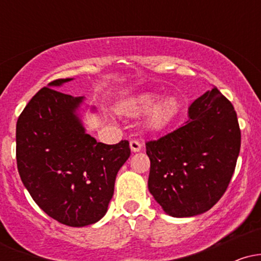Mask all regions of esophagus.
I'll return each instance as SVG.
<instances>
[{"mask_svg":"<svg viewBox=\"0 0 261 261\" xmlns=\"http://www.w3.org/2000/svg\"><path fill=\"white\" fill-rule=\"evenodd\" d=\"M141 148H142V145H141L139 141H136V140L130 141V149H131V152H133V153L140 152Z\"/></svg>","mask_w":261,"mask_h":261,"instance_id":"1","label":"esophagus"}]
</instances>
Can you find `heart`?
<instances>
[{"instance_id": "1", "label": "heart", "mask_w": 261, "mask_h": 261, "mask_svg": "<svg viewBox=\"0 0 261 261\" xmlns=\"http://www.w3.org/2000/svg\"><path fill=\"white\" fill-rule=\"evenodd\" d=\"M160 94L153 92L142 93L137 97L131 98L125 103L122 112L127 115H140L147 113L152 107L154 109L149 112L147 119L145 121V126L147 130L158 131L170 124L173 118L178 112V101L174 97L163 98L160 103Z\"/></svg>"}]
</instances>
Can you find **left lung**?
I'll list each match as a JSON object with an SVG mask.
<instances>
[{
	"instance_id": "8db88e82",
	"label": "left lung",
	"mask_w": 261,
	"mask_h": 261,
	"mask_svg": "<svg viewBox=\"0 0 261 261\" xmlns=\"http://www.w3.org/2000/svg\"><path fill=\"white\" fill-rule=\"evenodd\" d=\"M188 121L146 142L148 190L172 217L208 211L228 187L241 149L234 108L215 87L191 103Z\"/></svg>"
}]
</instances>
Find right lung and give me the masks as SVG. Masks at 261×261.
<instances>
[{"instance_id":"1","label":"right lung","mask_w":261,"mask_h":261,"mask_svg":"<svg viewBox=\"0 0 261 261\" xmlns=\"http://www.w3.org/2000/svg\"><path fill=\"white\" fill-rule=\"evenodd\" d=\"M72 80L54 81L27 104L17 121V167L23 185L45 214L66 226L85 227L107 214L130 147L127 141L97 142L86 133L85 97L56 89Z\"/></svg>"}]
</instances>
